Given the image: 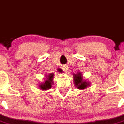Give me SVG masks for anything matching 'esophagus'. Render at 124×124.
Here are the masks:
<instances>
[{"label":"esophagus","mask_w":124,"mask_h":124,"mask_svg":"<svg viewBox=\"0 0 124 124\" xmlns=\"http://www.w3.org/2000/svg\"><path fill=\"white\" fill-rule=\"evenodd\" d=\"M63 70H64L66 73H68V72H69V67L68 66H63Z\"/></svg>","instance_id":"1"}]
</instances>
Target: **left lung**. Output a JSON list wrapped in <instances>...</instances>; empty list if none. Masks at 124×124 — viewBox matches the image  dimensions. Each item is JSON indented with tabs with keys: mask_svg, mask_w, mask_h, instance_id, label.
<instances>
[{
	"mask_svg": "<svg viewBox=\"0 0 124 124\" xmlns=\"http://www.w3.org/2000/svg\"><path fill=\"white\" fill-rule=\"evenodd\" d=\"M73 77H74L73 78H74V85L78 89L83 90L90 86L91 83L88 81L83 80L82 72H78L76 74H73Z\"/></svg>",
	"mask_w": 124,
	"mask_h": 124,
	"instance_id": "obj_1",
	"label": "left lung"
}]
</instances>
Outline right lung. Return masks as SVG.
<instances>
[{"label":"right lung","instance_id":"1","mask_svg":"<svg viewBox=\"0 0 124 124\" xmlns=\"http://www.w3.org/2000/svg\"><path fill=\"white\" fill-rule=\"evenodd\" d=\"M54 74L51 73V74H48L46 75V78H44L45 80L43 82H41L39 85V88L42 90H48L52 88V85L54 84L53 82V78H54Z\"/></svg>","mask_w":124,"mask_h":124}]
</instances>
